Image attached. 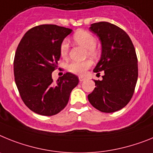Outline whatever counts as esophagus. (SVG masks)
<instances>
[{
  "label": "esophagus",
  "instance_id": "34e87169",
  "mask_svg": "<svg viewBox=\"0 0 153 153\" xmlns=\"http://www.w3.org/2000/svg\"><path fill=\"white\" fill-rule=\"evenodd\" d=\"M78 78H79V81H80V82H82L83 81L85 80V77H83V76H79V77H78Z\"/></svg>",
  "mask_w": 153,
  "mask_h": 153
}]
</instances>
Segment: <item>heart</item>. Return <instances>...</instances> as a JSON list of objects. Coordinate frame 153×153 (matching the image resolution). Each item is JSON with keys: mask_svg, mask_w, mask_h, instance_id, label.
<instances>
[{"mask_svg": "<svg viewBox=\"0 0 153 153\" xmlns=\"http://www.w3.org/2000/svg\"><path fill=\"white\" fill-rule=\"evenodd\" d=\"M73 39L78 45H81L85 49H87L86 54L91 58H95L97 56V52L95 50L96 46V40L95 37L89 32L79 30L75 33L73 36ZM68 42L67 40H64L60 45V54L62 57L67 56L68 53ZM91 66V62L89 60L82 62H73L68 65V70L71 72L75 73L76 75H84L85 71Z\"/></svg>", "mask_w": 153, "mask_h": 153, "instance_id": "b5f03b06", "label": "heart"}]
</instances>
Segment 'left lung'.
Wrapping results in <instances>:
<instances>
[{"label": "left lung", "mask_w": 153, "mask_h": 153, "mask_svg": "<svg viewBox=\"0 0 153 153\" xmlns=\"http://www.w3.org/2000/svg\"><path fill=\"white\" fill-rule=\"evenodd\" d=\"M89 30L99 37L102 54L94 72L104 71L102 81L88 95L96 109L110 113L124 108L132 99L138 78V60L129 36L108 22L91 24Z\"/></svg>", "instance_id": "1"}]
</instances>
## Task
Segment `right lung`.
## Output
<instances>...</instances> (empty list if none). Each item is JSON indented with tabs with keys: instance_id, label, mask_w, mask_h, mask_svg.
Instances as JSON below:
<instances>
[{
	"instance_id": "right-lung-1",
	"label": "right lung",
	"mask_w": 153,
	"mask_h": 153,
	"mask_svg": "<svg viewBox=\"0 0 153 153\" xmlns=\"http://www.w3.org/2000/svg\"><path fill=\"white\" fill-rule=\"evenodd\" d=\"M72 32L67 27L42 25L27 30L16 50L15 83L24 103L37 114L51 116L63 109L78 78L67 72L56 82L53 71L61 57L60 45Z\"/></svg>"
}]
</instances>
